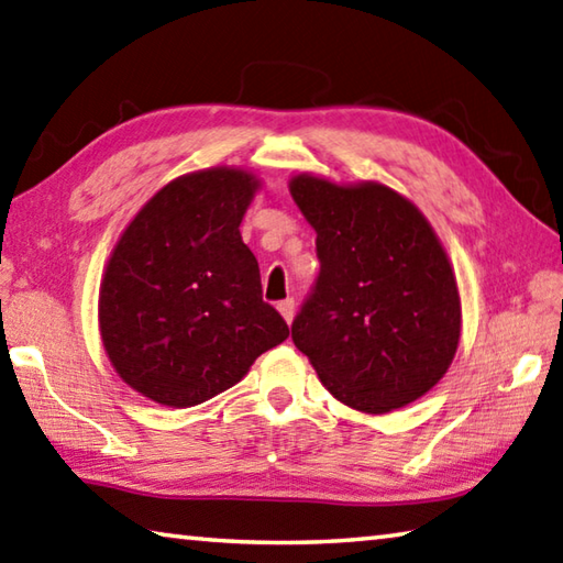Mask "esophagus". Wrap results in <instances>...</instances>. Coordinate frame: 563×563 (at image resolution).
<instances>
[{
    "label": "esophagus",
    "instance_id": "1",
    "mask_svg": "<svg viewBox=\"0 0 563 563\" xmlns=\"http://www.w3.org/2000/svg\"><path fill=\"white\" fill-rule=\"evenodd\" d=\"M277 309H279V313L284 316V321H286V323H291V321H294V299H284V301H279V303H277Z\"/></svg>",
    "mask_w": 563,
    "mask_h": 563
}]
</instances>
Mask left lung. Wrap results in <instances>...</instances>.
<instances>
[{
  "instance_id": "left-lung-1",
  "label": "left lung",
  "mask_w": 563,
  "mask_h": 563,
  "mask_svg": "<svg viewBox=\"0 0 563 563\" xmlns=\"http://www.w3.org/2000/svg\"><path fill=\"white\" fill-rule=\"evenodd\" d=\"M316 230L321 272L291 323L294 345L331 395L387 413L446 375L461 338V296L437 232L419 208L375 181L289 184Z\"/></svg>"
}]
</instances>
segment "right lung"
<instances>
[{"label":"right lung","mask_w":563,"mask_h":563,"mask_svg":"<svg viewBox=\"0 0 563 563\" xmlns=\"http://www.w3.org/2000/svg\"><path fill=\"white\" fill-rule=\"evenodd\" d=\"M257 188V176L230 166L178 176L117 240L100 284L102 345L117 375L156 405L220 395L289 338L240 235Z\"/></svg>","instance_id":"obj_1"}]
</instances>
